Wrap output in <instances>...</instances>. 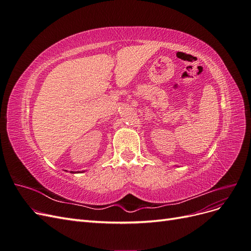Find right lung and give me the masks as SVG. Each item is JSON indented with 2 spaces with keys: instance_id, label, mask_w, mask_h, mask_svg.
<instances>
[{
  "instance_id": "obj_1",
  "label": "right lung",
  "mask_w": 251,
  "mask_h": 251,
  "mask_svg": "<svg viewBox=\"0 0 251 251\" xmlns=\"http://www.w3.org/2000/svg\"><path fill=\"white\" fill-rule=\"evenodd\" d=\"M70 173H74V172H70Z\"/></svg>"
}]
</instances>
